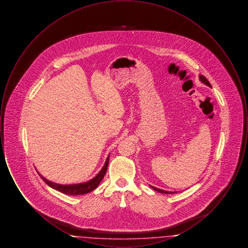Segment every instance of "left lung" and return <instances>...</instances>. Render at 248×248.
Listing matches in <instances>:
<instances>
[{"mask_svg": "<svg viewBox=\"0 0 248 248\" xmlns=\"http://www.w3.org/2000/svg\"><path fill=\"white\" fill-rule=\"evenodd\" d=\"M200 77V81L202 83H204V84H206V85H208V86H210L211 87V84L210 83L208 82V80L203 76V75H200L199 76ZM154 190H156V191H158V192H161V193H165V194H172V193H175L176 191H167V190H164V189H158V188H155V187H153V186H151Z\"/></svg>", "mask_w": 248, "mask_h": 248, "instance_id": "obj_1", "label": "left lung"}]
</instances>
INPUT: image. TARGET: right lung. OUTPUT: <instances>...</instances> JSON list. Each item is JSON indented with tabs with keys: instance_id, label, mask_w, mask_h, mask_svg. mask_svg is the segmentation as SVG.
Segmentation results:
<instances>
[{
	"instance_id": "1",
	"label": "right lung",
	"mask_w": 248,
	"mask_h": 248,
	"mask_svg": "<svg viewBox=\"0 0 248 248\" xmlns=\"http://www.w3.org/2000/svg\"><path fill=\"white\" fill-rule=\"evenodd\" d=\"M108 157L107 158L105 165L102 167V169L100 170V172L91 180L84 182V183H79V184H71V185H62V184H57L54 183L50 180H47L46 177H42V175L40 173L39 176L42 177V179L47 184L48 186H50L53 189H57L60 192L64 193V194H68V195H81V194H85L88 193L94 189H96V187L99 185V183L101 182L102 178L105 176L106 174L107 168H108Z\"/></svg>"
}]
</instances>
